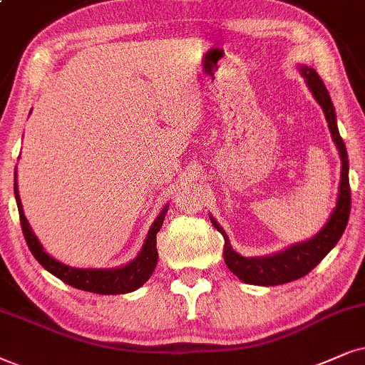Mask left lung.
I'll return each instance as SVG.
<instances>
[{"instance_id": "1", "label": "left lung", "mask_w": 365, "mask_h": 365, "mask_svg": "<svg viewBox=\"0 0 365 365\" xmlns=\"http://www.w3.org/2000/svg\"><path fill=\"white\" fill-rule=\"evenodd\" d=\"M303 79H305L308 89L324 109L325 119L329 123V129L331 140H334L336 150H339L340 161H342V170H340V183H339V197H336L335 209L331 212L329 220L320 232L308 241L297 242L293 246L283 249V251L274 252L271 256L261 257H244L236 252L230 246L225 230L217 224V220L210 215V222L214 227L224 236V261L234 274L237 276L242 283L257 284V286H276L284 284L289 281L310 273L318 262L329 255L339 239L342 237L345 227L349 222L350 214V185H349V156L345 150L344 140L340 138L339 128H336V114L334 103H331L329 91L320 79V76L313 71L312 67H299Z\"/></svg>"}]
</instances>
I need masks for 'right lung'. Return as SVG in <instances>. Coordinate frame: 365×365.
Returning a JSON list of instances; mask_svg holds the SVG:
<instances>
[{"mask_svg": "<svg viewBox=\"0 0 365 365\" xmlns=\"http://www.w3.org/2000/svg\"><path fill=\"white\" fill-rule=\"evenodd\" d=\"M31 113V110H30ZM15 198L18 212H20V222L23 229V236L29 244L31 255L35 256V259L40 262L48 273L57 276L58 279H62L63 283L73 286L77 289H84L89 293H98V294H123V293H131L135 289L141 288L146 281L150 279V276L153 274L156 262H158V251H156V234L163 225L165 215L168 212V205H165L158 217L155 219V222L151 224L148 230V236L145 239L141 251L138 252V256L133 261H129L128 264L119 266V267H109V269H87V267H72L66 264V262L55 259L53 256H50L45 251L38 237L35 236V232L31 230L29 220H26L25 212H23V205L20 200V193H18V183H16V168H15Z\"/></svg>", "mask_w": 365, "mask_h": 365, "instance_id": "obj_1", "label": "right lung"}]
</instances>
